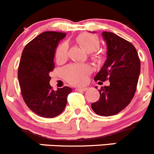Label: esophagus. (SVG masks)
Returning <instances> with one entry per match:
<instances>
[{"mask_svg":"<svg viewBox=\"0 0 154 154\" xmlns=\"http://www.w3.org/2000/svg\"><path fill=\"white\" fill-rule=\"evenodd\" d=\"M88 89V88H77L75 90L77 91H86Z\"/></svg>","mask_w":154,"mask_h":154,"instance_id":"34e87169","label":"esophagus"}]
</instances>
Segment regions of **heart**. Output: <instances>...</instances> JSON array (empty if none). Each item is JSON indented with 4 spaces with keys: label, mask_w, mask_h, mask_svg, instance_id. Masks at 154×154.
<instances>
[{
    "label": "heart",
    "mask_w": 154,
    "mask_h": 154,
    "mask_svg": "<svg viewBox=\"0 0 154 154\" xmlns=\"http://www.w3.org/2000/svg\"><path fill=\"white\" fill-rule=\"evenodd\" d=\"M77 42L83 46L88 52L91 53L97 51L100 47V40L96 36L89 33H83L78 36ZM69 45L66 42L60 43L55 51V58L57 62H63L68 55ZM63 75L68 82L74 85H82L85 82L87 75L91 69L88 65L73 63L66 66L63 69Z\"/></svg>",
    "instance_id": "1"
}]
</instances>
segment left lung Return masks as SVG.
<instances>
[{"label": "left lung", "mask_w": 154, "mask_h": 154, "mask_svg": "<svg viewBox=\"0 0 154 154\" xmlns=\"http://www.w3.org/2000/svg\"><path fill=\"white\" fill-rule=\"evenodd\" d=\"M102 36L107 45V59L94 80H109L110 85L101 88L100 100L93 103L91 108L97 115L109 117L121 112L132 100L141 63L132 43L112 32L103 31Z\"/></svg>", "instance_id": "left-lung-1"}]
</instances>
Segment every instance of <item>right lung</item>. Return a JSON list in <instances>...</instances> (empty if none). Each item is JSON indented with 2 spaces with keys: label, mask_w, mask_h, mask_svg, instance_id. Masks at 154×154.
Here are the masks:
<instances>
[{
  "label": "right lung",
  "mask_w": 154,
  "mask_h": 154,
  "mask_svg": "<svg viewBox=\"0 0 154 154\" xmlns=\"http://www.w3.org/2000/svg\"><path fill=\"white\" fill-rule=\"evenodd\" d=\"M65 36L66 33L43 32L25 45L21 57L18 79L24 101L32 112L43 118L61 114L72 91L69 87L54 91L49 84L56 48Z\"/></svg>",
  "instance_id": "add662e5"
}]
</instances>
